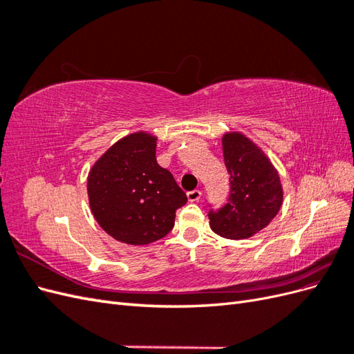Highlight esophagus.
I'll list each match as a JSON object with an SVG mask.
<instances>
[{
    "label": "esophagus",
    "mask_w": 354,
    "mask_h": 354,
    "mask_svg": "<svg viewBox=\"0 0 354 354\" xmlns=\"http://www.w3.org/2000/svg\"><path fill=\"white\" fill-rule=\"evenodd\" d=\"M202 196V192L201 190H192V192H187V199L189 202H198Z\"/></svg>",
    "instance_id": "esophagus-1"
}]
</instances>
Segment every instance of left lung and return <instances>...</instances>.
Listing matches in <instances>:
<instances>
[{"label":"left lung","instance_id":"8db88e82","mask_svg":"<svg viewBox=\"0 0 354 354\" xmlns=\"http://www.w3.org/2000/svg\"><path fill=\"white\" fill-rule=\"evenodd\" d=\"M224 164L230 174L229 202L209 211V227L226 239H248L277 216L283 189L272 160L251 138L238 131L223 136Z\"/></svg>","mask_w":354,"mask_h":354}]
</instances>
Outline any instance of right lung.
Masks as SVG:
<instances>
[{
    "label": "right lung",
    "mask_w": 354,
    "mask_h": 354,
    "mask_svg": "<svg viewBox=\"0 0 354 354\" xmlns=\"http://www.w3.org/2000/svg\"><path fill=\"white\" fill-rule=\"evenodd\" d=\"M158 137L137 131L122 137L91 167L90 208L113 239L147 245L174 227L176 211L187 202L173 174L156 162Z\"/></svg>",
    "instance_id": "right-lung-1"
}]
</instances>
